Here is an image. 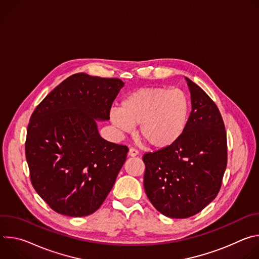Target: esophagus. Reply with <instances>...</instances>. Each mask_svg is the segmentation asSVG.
Masks as SVG:
<instances>
[{
	"mask_svg": "<svg viewBox=\"0 0 259 259\" xmlns=\"http://www.w3.org/2000/svg\"><path fill=\"white\" fill-rule=\"evenodd\" d=\"M138 155V152L135 149H130L128 152V156L129 157H136Z\"/></svg>",
	"mask_w": 259,
	"mask_h": 259,
	"instance_id": "1",
	"label": "esophagus"
}]
</instances>
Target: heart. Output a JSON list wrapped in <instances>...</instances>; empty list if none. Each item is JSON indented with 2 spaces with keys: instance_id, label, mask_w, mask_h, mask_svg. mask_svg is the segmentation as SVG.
I'll list each match as a JSON object with an SVG mask.
<instances>
[{
  "instance_id": "heart-1",
  "label": "heart",
  "mask_w": 259,
  "mask_h": 259,
  "mask_svg": "<svg viewBox=\"0 0 259 259\" xmlns=\"http://www.w3.org/2000/svg\"><path fill=\"white\" fill-rule=\"evenodd\" d=\"M191 115V101L181 89L140 88L113 107L109 120L121 133H131L139 125V136L155 149H166L186 131Z\"/></svg>"
}]
</instances>
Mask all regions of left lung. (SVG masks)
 Here are the masks:
<instances>
[{
  "instance_id": "8db88e82",
  "label": "left lung",
  "mask_w": 259,
  "mask_h": 259,
  "mask_svg": "<svg viewBox=\"0 0 259 259\" xmlns=\"http://www.w3.org/2000/svg\"><path fill=\"white\" fill-rule=\"evenodd\" d=\"M192 113L173 145L143 156L144 190L154 207L170 218H188L217 196L227 168L225 123L208 94L186 78Z\"/></svg>"
}]
</instances>
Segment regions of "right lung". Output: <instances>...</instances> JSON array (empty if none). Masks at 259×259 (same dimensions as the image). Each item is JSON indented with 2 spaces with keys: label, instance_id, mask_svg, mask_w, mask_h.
<instances>
[{
  "label": "right lung",
  "instance_id": "add662e5",
  "mask_svg": "<svg viewBox=\"0 0 259 259\" xmlns=\"http://www.w3.org/2000/svg\"><path fill=\"white\" fill-rule=\"evenodd\" d=\"M120 79L75 73L36 106L27 127L25 156L32 187L57 213H94L112 191L128 147L109 142L97 121L124 87Z\"/></svg>",
  "mask_w": 259,
  "mask_h": 259
}]
</instances>
